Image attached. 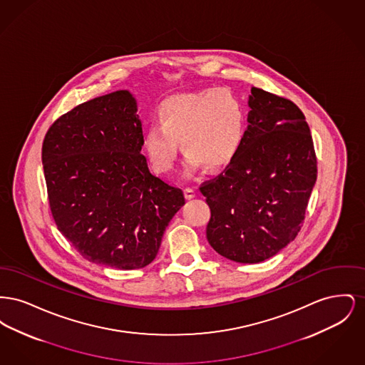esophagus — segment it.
<instances>
[{
	"label": "esophagus",
	"instance_id": "1",
	"mask_svg": "<svg viewBox=\"0 0 365 365\" xmlns=\"http://www.w3.org/2000/svg\"><path fill=\"white\" fill-rule=\"evenodd\" d=\"M185 197H186L187 200L194 198V197H195V190H194L192 187H186V189H185Z\"/></svg>",
	"mask_w": 365,
	"mask_h": 365
}]
</instances>
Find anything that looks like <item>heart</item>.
<instances>
[{
  "instance_id": "b5f03b06",
  "label": "heart",
  "mask_w": 365,
  "mask_h": 365,
  "mask_svg": "<svg viewBox=\"0 0 365 365\" xmlns=\"http://www.w3.org/2000/svg\"><path fill=\"white\" fill-rule=\"evenodd\" d=\"M142 148L152 168L167 174L174 168L179 142L186 152L185 174L227 165L238 155L245 137V110L240 98L227 88H208L178 94L156 109Z\"/></svg>"
}]
</instances>
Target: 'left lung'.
Here are the masks:
<instances>
[{
  "label": "left lung",
  "instance_id": "8db88e82",
  "mask_svg": "<svg viewBox=\"0 0 365 365\" xmlns=\"http://www.w3.org/2000/svg\"><path fill=\"white\" fill-rule=\"evenodd\" d=\"M247 130L225 173L205 182L208 242L220 256L256 264L297 237L317 178L312 135L299 108L252 87Z\"/></svg>",
  "mask_w": 365,
  "mask_h": 365
}]
</instances>
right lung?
<instances>
[{
    "label": "right lung",
    "mask_w": 365,
    "mask_h": 365,
    "mask_svg": "<svg viewBox=\"0 0 365 365\" xmlns=\"http://www.w3.org/2000/svg\"><path fill=\"white\" fill-rule=\"evenodd\" d=\"M142 139L128 90L78 105L46 133L42 163L53 219L86 260L146 267L185 205L183 191L149 171Z\"/></svg>",
    "instance_id": "add662e5"
}]
</instances>
